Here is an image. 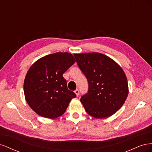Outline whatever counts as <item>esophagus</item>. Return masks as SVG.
I'll list each match as a JSON object with an SVG mask.
<instances>
[{
  "label": "esophagus",
  "instance_id": "34e87169",
  "mask_svg": "<svg viewBox=\"0 0 152 152\" xmlns=\"http://www.w3.org/2000/svg\"><path fill=\"white\" fill-rule=\"evenodd\" d=\"M74 92H75V93L76 94L77 96H79V89H76Z\"/></svg>",
  "mask_w": 152,
  "mask_h": 152
}]
</instances>
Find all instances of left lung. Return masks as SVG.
I'll use <instances>...</instances> for the list:
<instances>
[{"mask_svg": "<svg viewBox=\"0 0 152 152\" xmlns=\"http://www.w3.org/2000/svg\"><path fill=\"white\" fill-rule=\"evenodd\" d=\"M74 56L88 81V91L80 98L86 112L97 118L112 116L127 97L125 73L115 61L103 54H75Z\"/></svg>", "mask_w": 152, "mask_h": 152, "instance_id": "left-lung-1", "label": "left lung"}]
</instances>
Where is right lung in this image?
Wrapping results in <instances>:
<instances>
[{
	"label": "right lung",
	"instance_id": "right-lung-1",
	"mask_svg": "<svg viewBox=\"0 0 152 152\" xmlns=\"http://www.w3.org/2000/svg\"><path fill=\"white\" fill-rule=\"evenodd\" d=\"M75 62L72 54L56 53L40 58L30 68L24 81V94L27 103L40 116H61L76 97L63 77Z\"/></svg>",
	"mask_w": 152,
	"mask_h": 152
}]
</instances>
